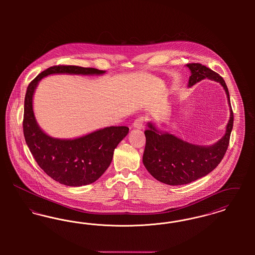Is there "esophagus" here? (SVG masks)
Returning a JSON list of instances; mask_svg holds the SVG:
<instances>
[{"label":"esophagus","mask_w":255,"mask_h":255,"mask_svg":"<svg viewBox=\"0 0 255 255\" xmlns=\"http://www.w3.org/2000/svg\"><path fill=\"white\" fill-rule=\"evenodd\" d=\"M143 124H144L143 118H137L133 122V127L135 128V129H141V128H143Z\"/></svg>","instance_id":"34e87169"}]
</instances>
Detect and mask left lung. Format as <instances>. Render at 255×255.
I'll return each instance as SVG.
<instances>
[{
  "instance_id": "obj_1",
  "label": "left lung",
  "mask_w": 255,
  "mask_h": 255,
  "mask_svg": "<svg viewBox=\"0 0 255 255\" xmlns=\"http://www.w3.org/2000/svg\"><path fill=\"white\" fill-rule=\"evenodd\" d=\"M191 75L188 87L205 78L223 86L230 105V121L226 133L216 143L210 146L196 145L170 133L159 131L152 122L145 130L146 144L142 161L148 172L158 182L169 185H182L203 178L218 166L230 144L233 127V112L231 98L225 80L218 73L199 63L187 64Z\"/></svg>"
}]
</instances>
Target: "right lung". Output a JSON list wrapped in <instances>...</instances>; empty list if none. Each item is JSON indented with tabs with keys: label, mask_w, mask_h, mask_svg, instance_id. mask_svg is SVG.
<instances>
[{
	"label": "right lung",
	"mask_w": 255,
	"mask_h": 255,
	"mask_svg": "<svg viewBox=\"0 0 255 255\" xmlns=\"http://www.w3.org/2000/svg\"><path fill=\"white\" fill-rule=\"evenodd\" d=\"M106 72L78 66H53L29 83L24 97L23 129L25 142L38 165L54 181L82 186L98 180L109 167L114 151L127 135L126 126H111L73 139H61L45 133L38 125L32 100L38 83L49 74L100 75Z\"/></svg>",
	"instance_id": "right-lung-1"
}]
</instances>
